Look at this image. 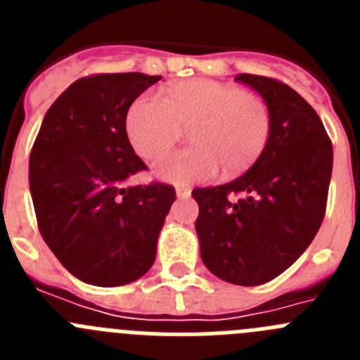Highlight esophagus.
<instances>
[{
  "label": "esophagus",
  "instance_id": "esophagus-1",
  "mask_svg": "<svg viewBox=\"0 0 360 360\" xmlns=\"http://www.w3.org/2000/svg\"><path fill=\"white\" fill-rule=\"evenodd\" d=\"M176 196H178V198H189V196H191V187L176 186Z\"/></svg>",
  "mask_w": 360,
  "mask_h": 360
}]
</instances>
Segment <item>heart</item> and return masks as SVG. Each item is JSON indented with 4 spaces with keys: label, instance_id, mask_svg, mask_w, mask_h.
I'll return each instance as SVG.
<instances>
[{
    "label": "heart",
    "instance_id": "b5f03b06",
    "mask_svg": "<svg viewBox=\"0 0 360 360\" xmlns=\"http://www.w3.org/2000/svg\"><path fill=\"white\" fill-rule=\"evenodd\" d=\"M133 151L146 160L164 155L191 129L195 148L171 153L153 167L171 184L207 182L234 176L262 157L272 131V113L262 97L211 79H189L167 86L165 103L149 94L133 98L124 120Z\"/></svg>",
    "mask_w": 360,
    "mask_h": 360
}]
</instances>
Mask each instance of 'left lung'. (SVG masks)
I'll return each mask as SVG.
<instances>
[{
	"label": "left lung",
	"instance_id": "8db88e82",
	"mask_svg": "<svg viewBox=\"0 0 360 360\" xmlns=\"http://www.w3.org/2000/svg\"><path fill=\"white\" fill-rule=\"evenodd\" d=\"M269 104L272 131L240 178L200 187V256L227 283L254 287L283 274L316 238L328 200L333 149L316 110L285 82L240 73Z\"/></svg>",
	"mask_w": 360,
	"mask_h": 360
}]
</instances>
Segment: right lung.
Segmentation results:
<instances>
[{
	"mask_svg": "<svg viewBox=\"0 0 360 360\" xmlns=\"http://www.w3.org/2000/svg\"><path fill=\"white\" fill-rule=\"evenodd\" d=\"M160 75L95 73L70 84L44 115L28 182L37 227L70 274L95 287L128 285L151 269L176 193L151 182L126 135V111Z\"/></svg>",
	"mask_w": 360,
	"mask_h": 360,
	"instance_id": "right-lung-1",
	"label": "right lung"
}]
</instances>
